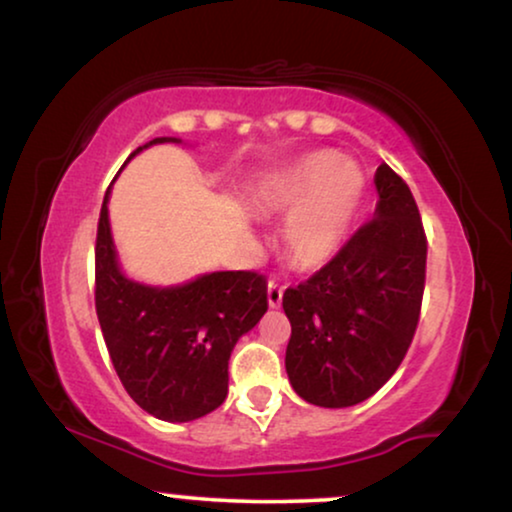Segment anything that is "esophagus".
<instances>
[{"instance_id":"obj_1","label":"esophagus","mask_w":512,"mask_h":512,"mask_svg":"<svg viewBox=\"0 0 512 512\" xmlns=\"http://www.w3.org/2000/svg\"><path fill=\"white\" fill-rule=\"evenodd\" d=\"M282 298H284V286L279 284L277 279H270V282H268V303H270V307L282 305Z\"/></svg>"}]
</instances>
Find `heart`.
<instances>
[{
	"mask_svg": "<svg viewBox=\"0 0 512 512\" xmlns=\"http://www.w3.org/2000/svg\"><path fill=\"white\" fill-rule=\"evenodd\" d=\"M366 195V174L335 151L300 158L263 191V207L291 214L286 254L300 268H317L342 247Z\"/></svg>",
	"mask_w": 512,
	"mask_h": 512,
	"instance_id": "heart-1",
	"label": "heart"
}]
</instances>
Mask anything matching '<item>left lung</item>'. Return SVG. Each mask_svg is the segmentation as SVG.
Instances as JSON below:
<instances>
[{
	"instance_id": "8db88e82",
	"label": "left lung",
	"mask_w": 512,
	"mask_h": 512,
	"mask_svg": "<svg viewBox=\"0 0 512 512\" xmlns=\"http://www.w3.org/2000/svg\"><path fill=\"white\" fill-rule=\"evenodd\" d=\"M380 202L338 254L284 291L286 373L300 398L349 408L373 396L408 354L426 282V233L410 188L387 163Z\"/></svg>"
}]
</instances>
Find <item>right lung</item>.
Returning <instances> with one entry per match:
<instances>
[{
	"mask_svg": "<svg viewBox=\"0 0 512 512\" xmlns=\"http://www.w3.org/2000/svg\"><path fill=\"white\" fill-rule=\"evenodd\" d=\"M107 200L109 191L97 221L95 310L111 363L149 415L205 417L226 401L230 352L268 310V282L256 270L212 272L170 289L132 282L118 268Z\"/></svg>",
	"mask_w": 512,
	"mask_h": 512,
	"instance_id": "add662e5",
	"label": "right lung"
}]
</instances>
